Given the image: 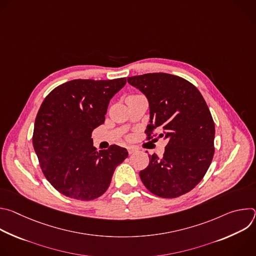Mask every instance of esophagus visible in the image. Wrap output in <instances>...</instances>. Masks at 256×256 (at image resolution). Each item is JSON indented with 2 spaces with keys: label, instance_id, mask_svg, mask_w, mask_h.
<instances>
[{
  "label": "esophagus",
  "instance_id": "obj_1",
  "mask_svg": "<svg viewBox=\"0 0 256 256\" xmlns=\"http://www.w3.org/2000/svg\"><path fill=\"white\" fill-rule=\"evenodd\" d=\"M128 154H134L138 151V149L134 147V146H130V147H128Z\"/></svg>",
  "mask_w": 256,
  "mask_h": 256
}]
</instances>
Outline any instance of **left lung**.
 Masks as SVG:
<instances>
[{
	"label": "left lung",
	"mask_w": 256,
	"mask_h": 256,
	"mask_svg": "<svg viewBox=\"0 0 256 256\" xmlns=\"http://www.w3.org/2000/svg\"><path fill=\"white\" fill-rule=\"evenodd\" d=\"M128 82L149 101L146 138L167 140L163 157L150 155L148 167L140 172L144 186L163 198L188 194L204 178L214 153V124L202 95L188 80L166 72L128 77Z\"/></svg>",
	"instance_id": "8db88e82"
}]
</instances>
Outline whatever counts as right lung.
<instances>
[{
	"label": "right lung",
	"mask_w": 256,
	"mask_h": 256,
	"mask_svg": "<svg viewBox=\"0 0 256 256\" xmlns=\"http://www.w3.org/2000/svg\"><path fill=\"white\" fill-rule=\"evenodd\" d=\"M126 78L66 82L54 88L40 105L32 142L42 173L62 194L92 200L108 188L116 166L128 158L118 144L97 151L91 138L104 124L109 101Z\"/></svg>",
	"instance_id": "add662e5"
}]
</instances>
